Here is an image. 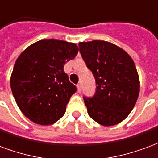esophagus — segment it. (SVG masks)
Returning <instances> with one entry per match:
<instances>
[{"label":"esophagus","instance_id":"34e87169","mask_svg":"<svg viewBox=\"0 0 158 158\" xmlns=\"http://www.w3.org/2000/svg\"><path fill=\"white\" fill-rule=\"evenodd\" d=\"M77 91L78 93H81V84H77Z\"/></svg>","mask_w":158,"mask_h":158}]
</instances>
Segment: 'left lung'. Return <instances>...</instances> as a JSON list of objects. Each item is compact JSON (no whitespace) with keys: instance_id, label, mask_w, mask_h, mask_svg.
I'll use <instances>...</instances> for the list:
<instances>
[{"instance_id":"obj_1","label":"left lung","mask_w":158,"mask_h":158,"mask_svg":"<svg viewBox=\"0 0 158 158\" xmlns=\"http://www.w3.org/2000/svg\"><path fill=\"white\" fill-rule=\"evenodd\" d=\"M81 55L96 81L93 97H83L87 113L104 126L117 125L136 103L140 81L134 61L125 50L102 40L79 43Z\"/></svg>"}]
</instances>
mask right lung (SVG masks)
I'll return each instance as SVG.
<instances>
[{
    "mask_svg": "<svg viewBox=\"0 0 158 158\" xmlns=\"http://www.w3.org/2000/svg\"><path fill=\"white\" fill-rule=\"evenodd\" d=\"M78 47L62 40L34 43L15 63L11 88L24 115L36 124L49 125L65 114L66 104L77 92L64 65L77 55Z\"/></svg>",
    "mask_w": 158,
    "mask_h": 158,
    "instance_id": "1",
    "label": "right lung"
}]
</instances>
